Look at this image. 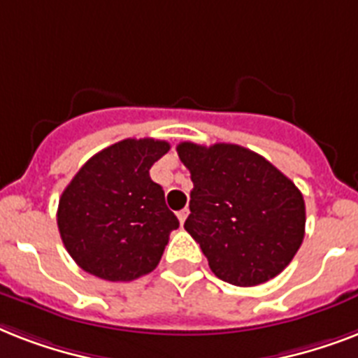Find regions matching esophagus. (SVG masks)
<instances>
[{
  "instance_id": "esophagus-1",
  "label": "esophagus",
  "mask_w": 358,
  "mask_h": 358,
  "mask_svg": "<svg viewBox=\"0 0 358 358\" xmlns=\"http://www.w3.org/2000/svg\"><path fill=\"white\" fill-rule=\"evenodd\" d=\"M187 215H189V210H180L178 212V219H180V224H184L185 223V219H187Z\"/></svg>"
}]
</instances>
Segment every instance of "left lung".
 <instances>
[{
    "instance_id": "left-lung-1",
    "label": "left lung",
    "mask_w": 358,
    "mask_h": 358,
    "mask_svg": "<svg viewBox=\"0 0 358 358\" xmlns=\"http://www.w3.org/2000/svg\"><path fill=\"white\" fill-rule=\"evenodd\" d=\"M193 191L184 229L215 277L256 286L277 277L305 238V201L260 154L230 143H180Z\"/></svg>"
}]
</instances>
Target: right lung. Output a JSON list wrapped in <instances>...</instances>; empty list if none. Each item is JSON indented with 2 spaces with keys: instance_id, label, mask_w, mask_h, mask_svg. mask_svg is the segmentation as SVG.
Returning a JSON list of instances; mask_svg holds the SVG:
<instances>
[{
  "instance_id": "obj_1",
  "label": "right lung",
  "mask_w": 358,
  "mask_h": 358,
  "mask_svg": "<svg viewBox=\"0 0 358 358\" xmlns=\"http://www.w3.org/2000/svg\"><path fill=\"white\" fill-rule=\"evenodd\" d=\"M167 141L124 139L98 152L59 199L57 227L74 262L94 277L128 282L156 269L180 227L150 167Z\"/></svg>"
}]
</instances>
